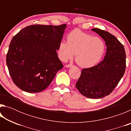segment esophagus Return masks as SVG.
Instances as JSON below:
<instances>
[{"instance_id":"1","label":"esophagus","mask_w":131,"mask_h":131,"mask_svg":"<svg viewBox=\"0 0 131 131\" xmlns=\"http://www.w3.org/2000/svg\"><path fill=\"white\" fill-rule=\"evenodd\" d=\"M72 66H73V65H72V64H69V65H66L65 66L66 68H70L72 67Z\"/></svg>"}]
</instances>
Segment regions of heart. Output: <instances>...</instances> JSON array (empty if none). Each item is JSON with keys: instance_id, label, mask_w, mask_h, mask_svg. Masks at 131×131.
Here are the masks:
<instances>
[{"instance_id": "obj_1", "label": "heart", "mask_w": 131, "mask_h": 131, "mask_svg": "<svg viewBox=\"0 0 131 131\" xmlns=\"http://www.w3.org/2000/svg\"><path fill=\"white\" fill-rule=\"evenodd\" d=\"M106 45L100 37L75 29L68 35L67 41L62 40L59 44L58 53L62 61L73 58L83 68L92 67L98 63L105 52Z\"/></svg>"}]
</instances>
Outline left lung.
<instances>
[{
    "instance_id": "obj_1",
    "label": "left lung",
    "mask_w": 131,
    "mask_h": 131,
    "mask_svg": "<svg viewBox=\"0 0 131 131\" xmlns=\"http://www.w3.org/2000/svg\"><path fill=\"white\" fill-rule=\"evenodd\" d=\"M92 30L105 41L106 55L97 65L82 69L76 87L84 96L99 99L109 95L124 76L126 54L123 45L113 35L98 28Z\"/></svg>"
}]
</instances>
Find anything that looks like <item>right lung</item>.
<instances>
[{"instance_id":"obj_1","label":"right lung","mask_w":131,"mask_h":131,"mask_svg":"<svg viewBox=\"0 0 131 131\" xmlns=\"http://www.w3.org/2000/svg\"><path fill=\"white\" fill-rule=\"evenodd\" d=\"M66 28L35 25L26 26L10 42L6 63L13 82L29 93L45 90L63 67L57 50Z\"/></svg>"}]
</instances>
